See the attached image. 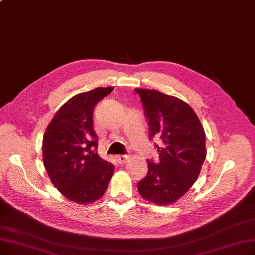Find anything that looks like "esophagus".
Wrapping results in <instances>:
<instances>
[{
	"label": "esophagus",
	"mask_w": 255,
	"mask_h": 255,
	"mask_svg": "<svg viewBox=\"0 0 255 255\" xmlns=\"http://www.w3.org/2000/svg\"><path fill=\"white\" fill-rule=\"evenodd\" d=\"M127 159H129L128 155H118V156H117V161L120 164H124L127 161Z\"/></svg>",
	"instance_id": "obj_1"
}]
</instances>
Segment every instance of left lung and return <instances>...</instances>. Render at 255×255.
<instances>
[{"instance_id":"8db88e82","label":"left lung","mask_w":255,"mask_h":255,"mask_svg":"<svg viewBox=\"0 0 255 255\" xmlns=\"http://www.w3.org/2000/svg\"><path fill=\"white\" fill-rule=\"evenodd\" d=\"M148 120L149 139L158 161L148 159V173L137 182L146 200L168 205L178 200L197 180L206 157L205 132L193 108L180 99L157 91L135 88Z\"/></svg>"}]
</instances>
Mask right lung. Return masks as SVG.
I'll use <instances>...</instances> for the list:
<instances>
[{
	"instance_id": "right-lung-1",
	"label": "right lung",
	"mask_w": 255,
	"mask_h": 255,
	"mask_svg": "<svg viewBox=\"0 0 255 255\" xmlns=\"http://www.w3.org/2000/svg\"><path fill=\"white\" fill-rule=\"evenodd\" d=\"M113 91L97 87L76 95L60 107L43 135V165L55 187L71 201L86 204L100 199L114 174V164L99 156L93 128L95 106Z\"/></svg>"
}]
</instances>
